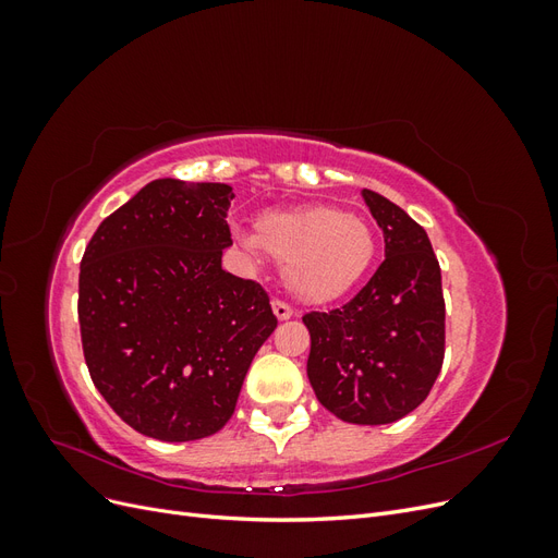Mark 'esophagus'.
<instances>
[{
  "label": "esophagus",
  "instance_id": "34e87169",
  "mask_svg": "<svg viewBox=\"0 0 558 558\" xmlns=\"http://www.w3.org/2000/svg\"><path fill=\"white\" fill-rule=\"evenodd\" d=\"M272 312H275V316H277L279 320H286V318L293 316L291 305H286L283 300H272Z\"/></svg>",
  "mask_w": 558,
  "mask_h": 558
}]
</instances>
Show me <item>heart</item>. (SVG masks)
I'll list each match as a JSON object with an SVG mask.
<instances>
[{
    "mask_svg": "<svg viewBox=\"0 0 558 558\" xmlns=\"http://www.w3.org/2000/svg\"><path fill=\"white\" fill-rule=\"evenodd\" d=\"M242 242L277 260L286 289L307 305H328L356 289L377 253L365 218L328 205L267 211Z\"/></svg>",
    "mask_w": 558,
    "mask_h": 558,
    "instance_id": "1",
    "label": "heart"
}]
</instances>
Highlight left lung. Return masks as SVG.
<instances>
[{
	"mask_svg": "<svg viewBox=\"0 0 558 558\" xmlns=\"http://www.w3.org/2000/svg\"><path fill=\"white\" fill-rule=\"evenodd\" d=\"M363 199L384 232V263L344 307L302 320L318 402L349 424L381 426L416 410L440 375L445 298L426 230L375 191Z\"/></svg>",
	"mask_w": 558,
	"mask_h": 558,
	"instance_id": "left-lung-1",
	"label": "left lung"
}]
</instances>
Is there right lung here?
I'll use <instances>...</instances> for the list:
<instances>
[{
    "mask_svg": "<svg viewBox=\"0 0 558 558\" xmlns=\"http://www.w3.org/2000/svg\"><path fill=\"white\" fill-rule=\"evenodd\" d=\"M228 183L156 179L99 223L78 275L88 373L137 433L191 442L221 430L277 328L263 286L221 267Z\"/></svg>",
    "mask_w": 558,
    "mask_h": 558,
    "instance_id": "1",
    "label": "right lung"
}]
</instances>
